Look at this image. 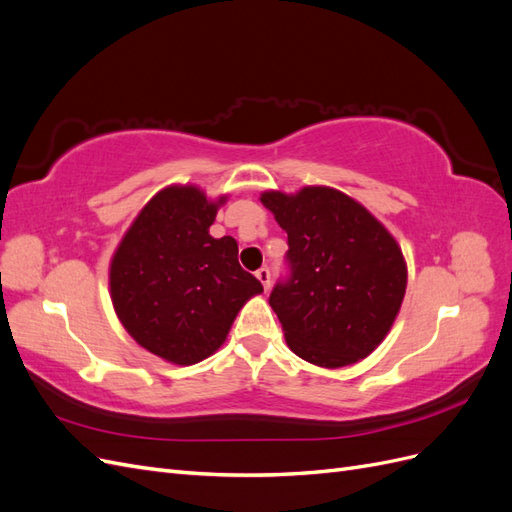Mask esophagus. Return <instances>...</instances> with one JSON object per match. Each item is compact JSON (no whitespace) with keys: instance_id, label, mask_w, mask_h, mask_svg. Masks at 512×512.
Masks as SVG:
<instances>
[{"instance_id":"esophagus-1","label":"esophagus","mask_w":512,"mask_h":512,"mask_svg":"<svg viewBox=\"0 0 512 512\" xmlns=\"http://www.w3.org/2000/svg\"><path fill=\"white\" fill-rule=\"evenodd\" d=\"M256 277L260 280V284L265 286V290H269V286H271V271L267 267H262V269L256 271Z\"/></svg>"}]
</instances>
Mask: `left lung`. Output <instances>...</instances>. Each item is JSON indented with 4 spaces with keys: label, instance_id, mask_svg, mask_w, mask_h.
I'll return each instance as SVG.
<instances>
[{
    "label": "left lung",
    "instance_id": "1",
    "mask_svg": "<svg viewBox=\"0 0 512 512\" xmlns=\"http://www.w3.org/2000/svg\"><path fill=\"white\" fill-rule=\"evenodd\" d=\"M288 232L290 277L269 305L290 350L320 367H346L374 352L404 301L401 247L374 215L344 192L309 185L260 196Z\"/></svg>",
    "mask_w": 512,
    "mask_h": 512
}]
</instances>
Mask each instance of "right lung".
Masks as SVG:
<instances>
[{
	"mask_svg": "<svg viewBox=\"0 0 512 512\" xmlns=\"http://www.w3.org/2000/svg\"><path fill=\"white\" fill-rule=\"evenodd\" d=\"M226 196L209 200L196 185H170L153 196L111 260V299L136 344L175 365H194L218 350L247 299L262 284L243 271L232 237L209 228Z\"/></svg>",
	"mask_w": 512,
	"mask_h": 512,
	"instance_id": "1",
	"label": "right lung"
}]
</instances>
